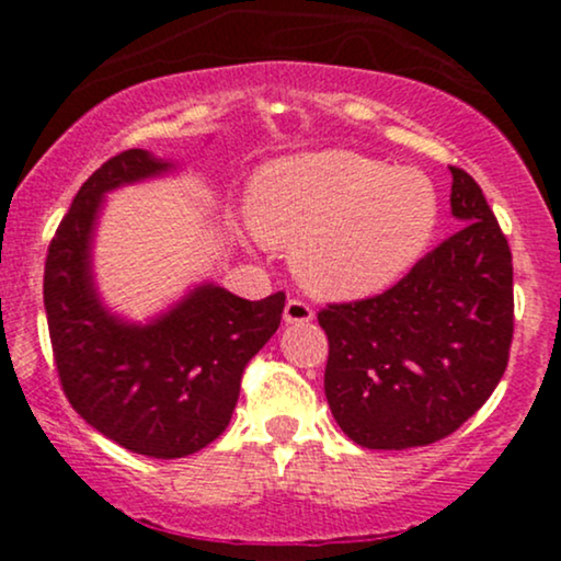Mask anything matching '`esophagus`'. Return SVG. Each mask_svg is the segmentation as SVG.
<instances>
[{"instance_id":"obj_1","label":"esophagus","mask_w":561,"mask_h":561,"mask_svg":"<svg viewBox=\"0 0 561 561\" xmlns=\"http://www.w3.org/2000/svg\"><path fill=\"white\" fill-rule=\"evenodd\" d=\"M313 319V308L298 298H289L285 306V321L287 324H306Z\"/></svg>"}]
</instances>
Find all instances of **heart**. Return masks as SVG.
<instances>
[{
    "label": "heart",
    "instance_id": "1",
    "mask_svg": "<svg viewBox=\"0 0 561 561\" xmlns=\"http://www.w3.org/2000/svg\"><path fill=\"white\" fill-rule=\"evenodd\" d=\"M255 237L293 250L311 293L366 298L396 285L422 259L437 227L435 186L351 150L282 158L255 176L248 199Z\"/></svg>",
    "mask_w": 561,
    "mask_h": 561
}]
</instances>
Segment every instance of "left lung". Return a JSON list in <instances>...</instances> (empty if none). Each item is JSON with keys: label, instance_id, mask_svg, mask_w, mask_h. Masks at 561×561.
<instances>
[{"label": "left lung", "instance_id": "left-lung-1", "mask_svg": "<svg viewBox=\"0 0 561 561\" xmlns=\"http://www.w3.org/2000/svg\"><path fill=\"white\" fill-rule=\"evenodd\" d=\"M450 214L461 227L398 285L330 302L324 392L353 443L403 450L443 440L501 382L514 332L512 250L480 184L450 165Z\"/></svg>", "mask_w": 561, "mask_h": 561}]
</instances>
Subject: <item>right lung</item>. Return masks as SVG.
I'll list each match as a JSON object with an SVG mask.
<instances>
[{
  "mask_svg": "<svg viewBox=\"0 0 561 561\" xmlns=\"http://www.w3.org/2000/svg\"><path fill=\"white\" fill-rule=\"evenodd\" d=\"M171 169L147 150L102 163L70 203L44 266V308L66 398L96 433L152 459H182L227 430L244 366L285 311V293L244 300L214 282L147 324L102 306L92 274L102 199Z\"/></svg>",
  "mask_w": 561,
  "mask_h": 561,
  "instance_id": "add662e5",
  "label": "right lung"
}]
</instances>
